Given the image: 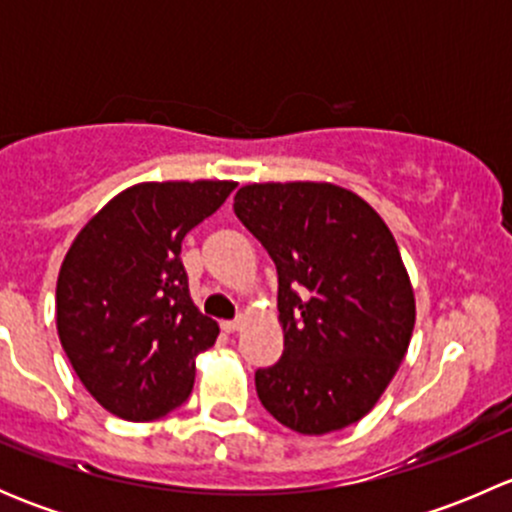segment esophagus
Here are the masks:
<instances>
[{"instance_id":"obj_1","label":"esophagus","mask_w":512,"mask_h":512,"mask_svg":"<svg viewBox=\"0 0 512 512\" xmlns=\"http://www.w3.org/2000/svg\"><path fill=\"white\" fill-rule=\"evenodd\" d=\"M242 327V319H230V322H223V329L227 334H232V332H237V329Z\"/></svg>"}]
</instances>
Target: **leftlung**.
<instances>
[{
  "mask_svg": "<svg viewBox=\"0 0 512 512\" xmlns=\"http://www.w3.org/2000/svg\"><path fill=\"white\" fill-rule=\"evenodd\" d=\"M235 215L277 267L285 352L257 396L304 436L369 414L399 371L416 302L399 245L369 203L332 183H252Z\"/></svg>",
  "mask_w": 512,
  "mask_h": 512,
  "instance_id": "1",
  "label": "left lung"
}]
</instances>
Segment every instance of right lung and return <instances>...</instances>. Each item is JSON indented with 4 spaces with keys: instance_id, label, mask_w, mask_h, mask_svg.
I'll return each instance as SVG.
<instances>
[{
    "instance_id": "right-lung-1",
    "label": "right lung",
    "mask_w": 512,
    "mask_h": 512,
    "mask_svg": "<svg viewBox=\"0 0 512 512\" xmlns=\"http://www.w3.org/2000/svg\"><path fill=\"white\" fill-rule=\"evenodd\" d=\"M235 185L138 183L108 200L66 252L56 282L61 347L113 416L153 421L193 391L195 356L220 329L190 299L180 245Z\"/></svg>"
}]
</instances>
